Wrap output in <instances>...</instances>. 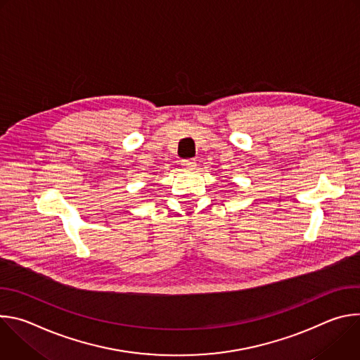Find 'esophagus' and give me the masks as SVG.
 Returning a JSON list of instances; mask_svg holds the SVG:
<instances>
[{"label": "esophagus", "mask_w": 360, "mask_h": 360, "mask_svg": "<svg viewBox=\"0 0 360 360\" xmlns=\"http://www.w3.org/2000/svg\"><path fill=\"white\" fill-rule=\"evenodd\" d=\"M182 167L186 169H195L196 168V161L195 160H184Z\"/></svg>", "instance_id": "esophagus-1"}]
</instances>
